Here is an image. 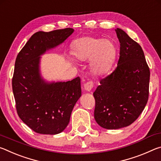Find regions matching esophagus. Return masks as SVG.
Masks as SVG:
<instances>
[{"instance_id":"obj_1","label":"esophagus","mask_w":161,"mask_h":161,"mask_svg":"<svg viewBox=\"0 0 161 161\" xmlns=\"http://www.w3.org/2000/svg\"><path fill=\"white\" fill-rule=\"evenodd\" d=\"M94 86V81L90 80V81H86V82L84 84V89H85L86 91L90 92L92 89H93Z\"/></svg>"}]
</instances>
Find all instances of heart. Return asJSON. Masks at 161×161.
Returning a JSON list of instances; mask_svg holds the SVG:
<instances>
[{"mask_svg": "<svg viewBox=\"0 0 161 161\" xmlns=\"http://www.w3.org/2000/svg\"><path fill=\"white\" fill-rule=\"evenodd\" d=\"M73 56L79 61L89 59L94 74L107 72L113 64L116 56V47L112 40L84 36L75 40L72 43Z\"/></svg>", "mask_w": 161, "mask_h": 161, "instance_id": "b5f03b06", "label": "heart"}]
</instances>
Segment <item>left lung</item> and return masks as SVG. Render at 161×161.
I'll use <instances>...</instances> for the list:
<instances>
[{
    "instance_id": "8db88e82",
    "label": "left lung",
    "mask_w": 161,
    "mask_h": 161,
    "mask_svg": "<svg viewBox=\"0 0 161 161\" xmlns=\"http://www.w3.org/2000/svg\"><path fill=\"white\" fill-rule=\"evenodd\" d=\"M119 59L114 72L100 80L94 92V119L100 126L118 129L138 118L148 99L150 69L142 48L121 29Z\"/></svg>"
}]
</instances>
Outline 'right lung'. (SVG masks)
Returning <instances> with one entry per match:
<instances>
[{
    "instance_id": "1",
    "label": "right lung",
    "mask_w": 161,
    "mask_h": 161,
    "mask_svg": "<svg viewBox=\"0 0 161 161\" xmlns=\"http://www.w3.org/2000/svg\"><path fill=\"white\" fill-rule=\"evenodd\" d=\"M72 28L35 32L18 53L12 79L15 107L20 119L35 132L54 135L63 131L81 94L80 78L47 83L39 70L40 55L63 42Z\"/></svg>"
}]
</instances>
